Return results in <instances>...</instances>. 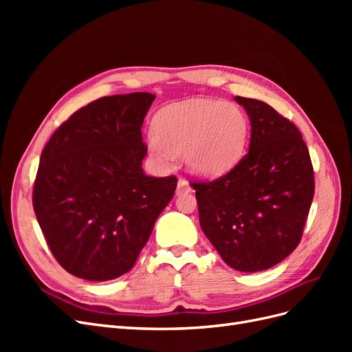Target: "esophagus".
Here are the masks:
<instances>
[{
	"instance_id": "obj_1",
	"label": "esophagus",
	"mask_w": 352,
	"mask_h": 352,
	"mask_svg": "<svg viewBox=\"0 0 352 352\" xmlns=\"http://www.w3.org/2000/svg\"><path fill=\"white\" fill-rule=\"evenodd\" d=\"M190 190H192V188H190V185L186 182V180L185 179H179L177 188H176V194L177 195H182V194L190 192Z\"/></svg>"
}]
</instances>
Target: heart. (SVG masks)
<instances>
[{"label": "heart", "instance_id": "1", "mask_svg": "<svg viewBox=\"0 0 352 352\" xmlns=\"http://www.w3.org/2000/svg\"><path fill=\"white\" fill-rule=\"evenodd\" d=\"M153 133L150 150L160 162L185 151V162L194 173L220 176L242 157L248 120L235 104L189 100L160 111Z\"/></svg>", "mask_w": 352, "mask_h": 352}]
</instances>
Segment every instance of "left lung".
Here are the masks:
<instances>
[{"mask_svg": "<svg viewBox=\"0 0 352 352\" xmlns=\"http://www.w3.org/2000/svg\"><path fill=\"white\" fill-rule=\"evenodd\" d=\"M251 120L250 150L229 173L194 182L199 225L220 257L239 272L285 260L301 241L314 197V172L298 127L269 104L235 97Z\"/></svg>", "mask_w": 352, "mask_h": 352, "instance_id": "left-lung-1", "label": "left lung"}]
</instances>
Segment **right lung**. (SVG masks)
<instances>
[{
    "instance_id": "1",
    "label": "right lung",
    "mask_w": 352,
    "mask_h": 352,
    "mask_svg": "<svg viewBox=\"0 0 352 352\" xmlns=\"http://www.w3.org/2000/svg\"><path fill=\"white\" fill-rule=\"evenodd\" d=\"M154 98L133 92L85 105L41 154L35 214L52 255L76 278L104 282L129 272L175 195L176 176L142 170L141 127Z\"/></svg>"
}]
</instances>
